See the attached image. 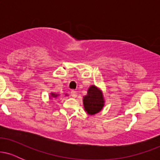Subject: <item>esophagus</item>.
Instances as JSON below:
<instances>
[{"mask_svg": "<svg viewBox=\"0 0 160 160\" xmlns=\"http://www.w3.org/2000/svg\"><path fill=\"white\" fill-rule=\"evenodd\" d=\"M71 95L73 98H76V97L78 96V92L75 90H72L71 92Z\"/></svg>", "mask_w": 160, "mask_h": 160, "instance_id": "esophagus-1", "label": "esophagus"}]
</instances>
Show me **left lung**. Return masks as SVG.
I'll use <instances>...</instances> for the list:
<instances>
[{"mask_svg":"<svg viewBox=\"0 0 160 160\" xmlns=\"http://www.w3.org/2000/svg\"><path fill=\"white\" fill-rule=\"evenodd\" d=\"M104 97L102 91L95 86H92L88 89L87 95L83 97L85 111L89 114L93 115L102 111L104 107Z\"/></svg>","mask_w":160,"mask_h":160,"instance_id":"1","label":"left lung"}]
</instances>
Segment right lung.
<instances>
[{
  "instance_id": "add662e5",
  "label": "right lung",
  "mask_w": 160,
  "mask_h": 160,
  "mask_svg": "<svg viewBox=\"0 0 160 160\" xmlns=\"http://www.w3.org/2000/svg\"><path fill=\"white\" fill-rule=\"evenodd\" d=\"M51 95H52V97H54V98H56V97L58 96V94H56V93H51Z\"/></svg>"
}]
</instances>
